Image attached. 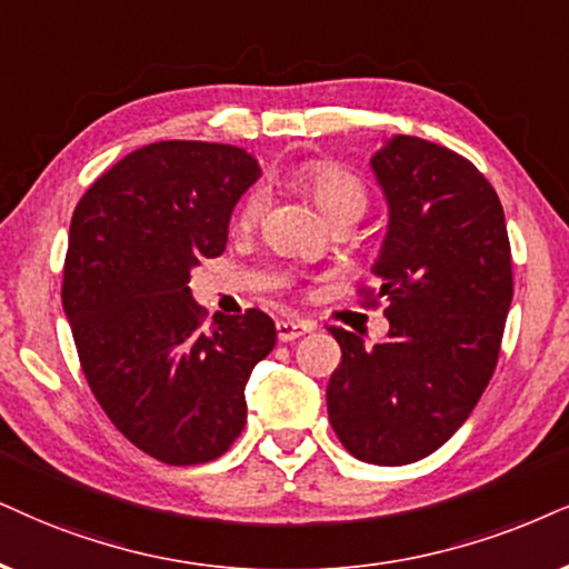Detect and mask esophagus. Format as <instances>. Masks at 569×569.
Masks as SVG:
<instances>
[{
  "label": "esophagus",
  "mask_w": 569,
  "mask_h": 569,
  "mask_svg": "<svg viewBox=\"0 0 569 569\" xmlns=\"http://www.w3.org/2000/svg\"><path fill=\"white\" fill-rule=\"evenodd\" d=\"M313 329L311 321H300V319H282L277 321V338L279 342H292L298 338H303Z\"/></svg>",
  "instance_id": "34e87169"
}]
</instances>
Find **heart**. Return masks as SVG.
<instances>
[{
  "mask_svg": "<svg viewBox=\"0 0 569 569\" xmlns=\"http://www.w3.org/2000/svg\"><path fill=\"white\" fill-rule=\"evenodd\" d=\"M292 181L303 189V192L317 202L321 213L327 216L329 223L338 221H359L363 210L369 206V192L363 187V181L356 177L353 171H348L346 166L335 163V160L313 158L303 160L292 171ZM266 210V189L263 187H250L242 194L240 206H237L234 219L242 229H250L252 223L263 216Z\"/></svg>",
  "mask_w": 569,
  "mask_h": 569,
  "instance_id": "1",
  "label": "heart"
}]
</instances>
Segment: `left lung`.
Here are the masks:
<instances>
[{
    "mask_svg": "<svg viewBox=\"0 0 569 569\" xmlns=\"http://www.w3.org/2000/svg\"><path fill=\"white\" fill-rule=\"evenodd\" d=\"M371 168L390 223L371 269L380 287L359 296L385 303L390 332L367 348L329 327L342 359L327 411L356 459L398 467L438 451L478 406L499 363L515 282L501 200L467 158L401 134Z\"/></svg>",
    "mask_w": 569,
    "mask_h": 569,
    "instance_id": "8db88e82",
    "label": "left lung"
}]
</instances>
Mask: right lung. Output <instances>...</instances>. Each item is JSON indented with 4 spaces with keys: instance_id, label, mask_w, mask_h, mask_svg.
<instances>
[{
    "instance_id": "add662e5",
    "label": "right lung",
    "mask_w": 569,
    "mask_h": 569,
    "mask_svg": "<svg viewBox=\"0 0 569 569\" xmlns=\"http://www.w3.org/2000/svg\"><path fill=\"white\" fill-rule=\"evenodd\" d=\"M258 163L234 144L156 142L118 160L70 219L62 308L97 403L171 467L227 453L248 422L244 385L277 327L258 308L206 311L189 269L227 248Z\"/></svg>"
}]
</instances>
